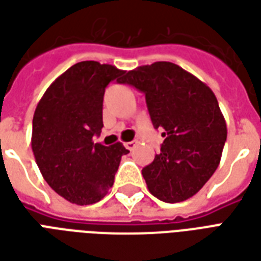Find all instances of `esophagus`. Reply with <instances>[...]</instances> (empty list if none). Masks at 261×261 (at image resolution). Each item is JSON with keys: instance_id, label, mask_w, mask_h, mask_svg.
I'll return each mask as SVG.
<instances>
[{"instance_id": "obj_1", "label": "esophagus", "mask_w": 261, "mask_h": 261, "mask_svg": "<svg viewBox=\"0 0 261 261\" xmlns=\"http://www.w3.org/2000/svg\"><path fill=\"white\" fill-rule=\"evenodd\" d=\"M136 145H137V142H134V141L125 142V144H124V147L127 148V149H128V151H133V149H134V148H136Z\"/></svg>"}]
</instances>
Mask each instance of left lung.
Masks as SVG:
<instances>
[{
    "label": "left lung",
    "instance_id": "obj_1",
    "mask_svg": "<svg viewBox=\"0 0 261 261\" xmlns=\"http://www.w3.org/2000/svg\"><path fill=\"white\" fill-rule=\"evenodd\" d=\"M119 82L145 93L153 127L164 130L161 152L142 169L149 193L165 202L193 197L217 170L226 141L214 92L169 61L138 67Z\"/></svg>",
    "mask_w": 261,
    "mask_h": 261
}]
</instances>
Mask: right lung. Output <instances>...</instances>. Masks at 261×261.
Listing matches in <instances>:
<instances>
[{
    "label": "right lung",
    "instance_id": "right-lung-1",
    "mask_svg": "<svg viewBox=\"0 0 261 261\" xmlns=\"http://www.w3.org/2000/svg\"><path fill=\"white\" fill-rule=\"evenodd\" d=\"M125 71L97 61L69 67L48 86L33 114L32 151L44 180L59 196L78 205L102 200L113 186L121 142H93L103 127V95Z\"/></svg>",
    "mask_w": 261,
    "mask_h": 261
}]
</instances>
